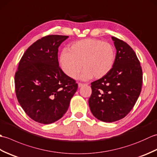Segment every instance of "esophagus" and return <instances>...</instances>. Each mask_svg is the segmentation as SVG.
<instances>
[{
  "label": "esophagus",
  "mask_w": 157,
  "mask_h": 157,
  "mask_svg": "<svg viewBox=\"0 0 157 157\" xmlns=\"http://www.w3.org/2000/svg\"><path fill=\"white\" fill-rule=\"evenodd\" d=\"M85 84H82V83H78V87L79 88H81V87H82L83 86H84Z\"/></svg>",
  "instance_id": "1"
}]
</instances>
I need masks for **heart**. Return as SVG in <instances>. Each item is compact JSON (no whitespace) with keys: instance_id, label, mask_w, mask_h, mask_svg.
<instances>
[{"instance_id":"obj_1","label":"heart","mask_w":157,"mask_h":157,"mask_svg":"<svg viewBox=\"0 0 157 157\" xmlns=\"http://www.w3.org/2000/svg\"><path fill=\"white\" fill-rule=\"evenodd\" d=\"M115 61L113 45L98 39L88 38L73 43L60 55L59 63L65 74L75 78L82 67L80 78L101 79L111 71Z\"/></svg>"}]
</instances>
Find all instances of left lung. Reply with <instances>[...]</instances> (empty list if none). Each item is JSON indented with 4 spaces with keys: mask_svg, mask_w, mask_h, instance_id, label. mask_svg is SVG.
<instances>
[{
    "mask_svg": "<svg viewBox=\"0 0 157 157\" xmlns=\"http://www.w3.org/2000/svg\"><path fill=\"white\" fill-rule=\"evenodd\" d=\"M117 50L113 67L107 75L91 83L88 100L90 111L104 122L124 118L134 107L141 92L142 70L130 46L114 36Z\"/></svg>",
    "mask_w": 157,
    "mask_h": 157,
    "instance_id": "1",
    "label": "left lung"
}]
</instances>
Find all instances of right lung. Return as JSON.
Returning <instances> with one entry per match:
<instances>
[{
	"label": "right lung",
	"instance_id": "obj_1",
	"mask_svg": "<svg viewBox=\"0 0 157 157\" xmlns=\"http://www.w3.org/2000/svg\"><path fill=\"white\" fill-rule=\"evenodd\" d=\"M67 36L48 35L29 46L15 75L17 98L35 121L49 124L65 115L78 90L75 80L59 66L58 48Z\"/></svg>",
	"mask_w": 157,
	"mask_h": 157
}]
</instances>
